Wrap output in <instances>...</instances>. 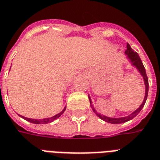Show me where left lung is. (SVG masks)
I'll return each instance as SVG.
<instances>
[{
	"label": "left lung",
	"mask_w": 160,
	"mask_h": 160,
	"mask_svg": "<svg viewBox=\"0 0 160 160\" xmlns=\"http://www.w3.org/2000/svg\"><path fill=\"white\" fill-rule=\"evenodd\" d=\"M127 49L126 50L125 52V54L127 55V58L130 60V62L132 63V66H134L138 71L141 73V75L143 76V79H144V82H145V98H144V100L143 102L141 103V105L140 107L132 112L131 115L127 117H123V118H109V117H106V116H103L102 114L98 113L97 112L95 109H94V108H93V104H92V101H91V98L89 96V102H90V106H91L92 109H93V112L97 115L99 118H101L102 120H103L104 122H108V123H112V124H120V123H124L126 122H128V121L132 120L137 115V114L141 111V109L143 108L144 105H145V102H146V99H147V96H148V90H149V81H148V77H147V75H146V72H145V69L144 67V65L141 62V58L139 57L138 53L134 52V50L131 48L129 44L127 43Z\"/></svg>",
	"instance_id": "1"
}]
</instances>
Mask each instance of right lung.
<instances>
[{
    "label": "right lung",
    "instance_id": "right-lung-1",
    "mask_svg": "<svg viewBox=\"0 0 160 160\" xmlns=\"http://www.w3.org/2000/svg\"><path fill=\"white\" fill-rule=\"evenodd\" d=\"M66 108H67V107L64 108V109L62 110L61 112H59L58 114H57V115H55V116L52 117V118H43V119H31V118H24V116H21V115H19V116L21 117L22 118H24V119H25L26 121H28V122H32V123H34V124H47V123H50L52 122H53L54 120H56V119H58L59 117L62 116V114L63 113L65 112V110H66Z\"/></svg>",
    "mask_w": 160,
    "mask_h": 160
}]
</instances>
